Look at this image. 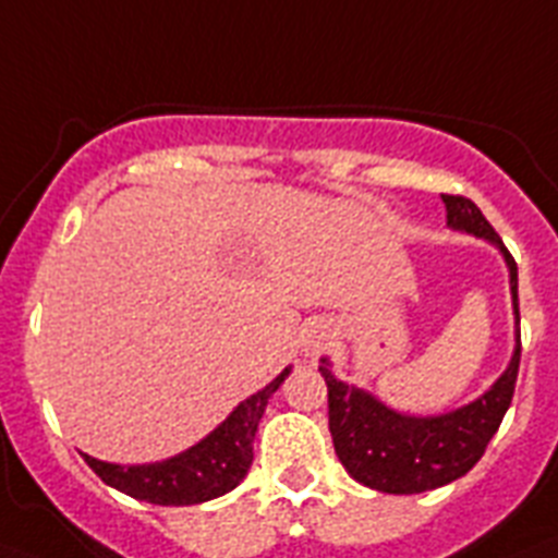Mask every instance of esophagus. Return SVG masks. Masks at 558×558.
<instances>
[{
    "label": "esophagus",
    "instance_id": "1",
    "mask_svg": "<svg viewBox=\"0 0 558 558\" xmlns=\"http://www.w3.org/2000/svg\"><path fill=\"white\" fill-rule=\"evenodd\" d=\"M331 343V329L326 323H308V329L303 331V351L308 357H317L326 345Z\"/></svg>",
    "mask_w": 558,
    "mask_h": 558
}]
</instances>
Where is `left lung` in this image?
I'll return each mask as SVG.
<instances>
[{
	"label": "left lung",
	"mask_w": 558,
	"mask_h": 558,
	"mask_svg": "<svg viewBox=\"0 0 558 558\" xmlns=\"http://www.w3.org/2000/svg\"><path fill=\"white\" fill-rule=\"evenodd\" d=\"M442 201L448 209V227L499 246L510 269L513 315L519 320L517 260L502 238L496 235V229L471 198L442 195ZM519 357L522 340H517L510 366L490 386V391L465 409L439 416L397 414L363 388L337 380L323 360L320 374L329 388V430L337 457L354 480L383 494H423L460 480L482 460L490 437L502 423L517 388Z\"/></svg>",
	"instance_id": "1"
}]
</instances>
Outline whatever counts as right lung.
Here are the masks:
<instances>
[{
  "instance_id": "add662e5",
  "label": "right lung",
  "mask_w": 558,
  "mask_h": 558,
  "mask_svg": "<svg viewBox=\"0 0 558 558\" xmlns=\"http://www.w3.org/2000/svg\"><path fill=\"white\" fill-rule=\"evenodd\" d=\"M287 377L289 368H283L269 386L243 400L207 439H201L198 446L178 453L172 460L124 468L98 462L84 453V462L110 488L153 505H198L229 494L250 471L257 423L264 416L269 397Z\"/></svg>"
}]
</instances>
